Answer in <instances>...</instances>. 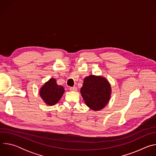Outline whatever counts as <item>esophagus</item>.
Listing matches in <instances>:
<instances>
[{"mask_svg":"<svg viewBox=\"0 0 156 156\" xmlns=\"http://www.w3.org/2000/svg\"><path fill=\"white\" fill-rule=\"evenodd\" d=\"M70 90L72 91H77V87H70Z\"/></svg>","mask_w":156,"mask_h":156,"instance_id":"obj_1","label":"esophagus"}]
</instances>
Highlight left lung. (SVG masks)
<instances>
[{
	"label": "left lung",
	"mask_w": 156,
	"mask_h": 156,
	"mask_svg": "<svg viewBox=\"0 0 156 156\" xmlns=\"http://www.w3.org/2000/svg\"><path fill=\"white\" fill-rule=\"evenodd\" d=\"M81 94L88 107L93 110H99L110 99L111 87L105 78L90 75L84 79Z\"/></svg>",
	"instance_id": "left-lung-1"
}]
</instances>
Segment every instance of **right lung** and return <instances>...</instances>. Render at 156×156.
I'll list each match as a JSON object with an SVG mask.
<instances>
[{
  "label": "right lung",
  "mask_w": 156,
  "mask_h": 156,
  "mask_svg": "<svg viewBox=\"0 0 156 156\" xmlns=\"http://www.w3.org/2000/svg\"><path fill=\"white\" fill-rule=\"evenodd\" d=\"M64 88L57 84L54 78L50 79L42 86L40 96L46 104L49 105H55L58 102L64 93Z\"/></svg>",
  "instance_id": "obj_1"
}]
</instances>
